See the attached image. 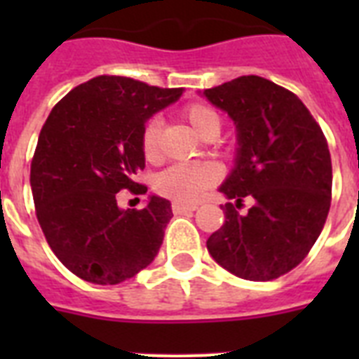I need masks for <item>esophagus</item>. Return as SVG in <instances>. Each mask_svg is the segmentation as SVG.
Returning <instances> with one entry per match:
<instances>
[{
  "mask_svg": "<svg viewBox=\"0 0 359 359\" xmlns=\"http://www.w3.org/2000/svg\"><path fill=\"white\" fill-rule=\"evenodd\" d=\"M171 208H173L175 214H186V212H194V210H197V205H188V203L173 201Z\"/></svg>",
  "mask_w": 359,
  "mask_h": 359,
  "instance_id": "34e87169",
  "label": "esophagus"
}]
</instances>
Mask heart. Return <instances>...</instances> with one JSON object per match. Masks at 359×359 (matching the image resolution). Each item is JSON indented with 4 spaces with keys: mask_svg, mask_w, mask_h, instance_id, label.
Listing matches in <instances>:
<instances>
[{
    "mask_svg": "<svg viewBox=\"0 0 359 359\" xmlns=\"http://www.w3.org/2000/svg\"><path fill=\"white\" fill-rule=\"evenodd\" d=\"M184 117L205 137H216L222 130V119L216 109L208 104L191 102L184 108ZM160 135H162V121L158 117L147 121L141 134V151L147 160L160 158ZM219 168L212 162H180L158 175L154 180L158 194L175 199L179 203L197 201L203 191L219 180Z\"/></svg>",
    "mask_w": 359,
    "mask_h": 359,
    "instance_id": "b5f03b06",
    "label": "heart"
}]
</instances>
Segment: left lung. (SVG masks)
<instances>
[{
    "label": "left lung",
    "mask_w": 359,
    "mask_h": 359,
    "mask_svg": "<svg viewBox=\"0 0 359 359\" xmlns=\"http://www.w3.org/2000/svg\"><path fill=\"white\" fill-rule=\"evenodd\" d=\"M238 130V154L219 191L225 224L208 236L219 266L250 281H272L307 257L328 218L332 158L328 141L294 93L261 76L205 89ZM244 196L254 199L240 215Z\"/></svg>",
    "instance_id": "left-lung-1"
}]
</instances>
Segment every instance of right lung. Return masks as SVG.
<instances>
[{"label": "right lung", "mask_w": 359, "mask_h": 359, "mask_svg": "<svg viewBox=\"0 0 359 359\" xmlns=\"http://www.w3.org/2000/svg\"><path fill=\"white\" fill-rule=\"evenodd\" d=\"M182 91L104 74L74 87L48 115L31 160V191L48 245L78 278L117 285L154 261L171 203L152 196L141 210H121L117 194H147L134 180L145 168L141 134Z\"/></svg>", "instance_id": "obj_1"}]
</instances>
